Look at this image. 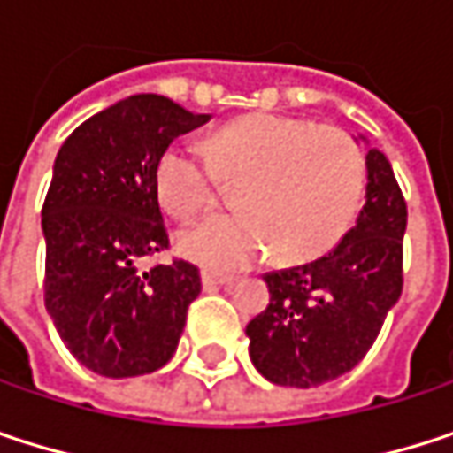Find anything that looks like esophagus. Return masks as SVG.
I'll return each instance as SVG.
<instances>
[{
	"mask_svg": "<svg viewBox=\"0 0 453 453\" xmlns=\"http://www.w3.org/2000/svg\"><path fill=\"white\" fill-rule=\"evenodd\" d=\"M202 283H204V288L210 291V288L230 286V283H233V278H226V275H215V273H204V275H202Z\"/></svg>",
	"mask_w": 453,
	"mask_h": 453,
	"instance_id": "34e87169",
	"label": "esophagus"
}]
</instances>
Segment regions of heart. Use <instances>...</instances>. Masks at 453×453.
<instances>
[{
  "instance_id": "heart-1",
  "label": "heart",
  "mask_w": 453,
  "mask_h": 453,
  "mask_svg": "<svg viewBox=\"0 0 453 453\" xmlns=\"http://www.w3.org/2000/svg\"><path fill=\"white\" fill-rule=\"evenodd\" d=\"M207 157L226 186H238V215L186 227L178 249L210 270H243L270 249L283 262L315 259L357 218L365 162L357 143L335 128L286 115H246L207 138ZM154 188L175 220H194L215 204L210 167L183 143L167 146L157 159Z\"/></svg>"
}]
</instances>
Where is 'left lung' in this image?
<instances>
[{
  "label": "left lung",
  "instance_id": "left-lung-1",
  "mask_svg": "<svg viewBox=\"0 0 453 453\" xmlns=\"http://www.w3.org/2000/svg\"><path fill=\"white\" fill-rule=\"evenodd\" d=\"M357 226L315 262L265 275L270 304L246 325L249 357L275 386L312 388L354 370L404 286L407 202L383 151L367 149Z\"/></svg>",
  "mask_w": 453,
  "mask_h": 453
}]
</instances>
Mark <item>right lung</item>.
Returning a JSON list of instances; mask_svg holds the SVG:
<instances>
[{
  "label": "right lung",
  "instance_id": "right-lung-1",
  "mask_svg": "<svg viewBox=\"0 0 453 453\" xmlns=\"http://www.w3.org/2000/svg\"><path fill=\"white\" fill-rule=\"evenodd\" d=\"M207 120L167 96L136 94L81 123L57 151L42 210L46 312L96 375H149L178 349L202 291L199 267L173 259L141 273L138 262L170 246L157 159Z\"/></svg>",
  "mask_w": 453,
  "mask_h": 453
}]
</instances>
